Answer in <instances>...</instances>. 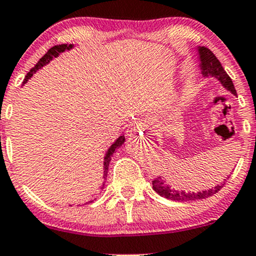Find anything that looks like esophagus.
Returning a JSON list of instances; mask_svg holds the SVG:
<instances>
[{
  "mask_svg": "<svg viewBox=\"0 0 256 256\" xmlns=\"http://www.w3.org/2000/svg\"><path fill=\"white\" fill-rule=\"evenodd\" d=\"M128 137L132 140L134 137H140L143 134V125L140 122H132V124L128 128Z\"/></svg>",
  "mask_w": 256,
  "mask_h": 256,
  "instance_id": "obj_1",
  "label": "esophagus"
}]
</instances>
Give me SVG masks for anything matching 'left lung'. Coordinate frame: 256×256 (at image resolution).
<instances>
[{
	"mask_svg": "<svg viewBox=\"0 0 256 256\" xmlns=\"http://www.w3.org/2000/svg\"><path fill=\"white\" fill-rule=\"evenodd\" d=\"M196 50H198L200 68H201L204 78L216 79L225 90H228V92L232 94V95L236 96L237 92L234 86V83H232L231 78L228 77V73L225 72L224 67H222V64L219 62L218 58H216V55H214L210 49L206 48V46H198ZM226 179H224L222 183L216 185V186L210 188V189H206V190H202V192H183V190H177L176 188H172V185L167 184V180H165V179L158 177L156 179L152 180V189H154L160 196H162V198H165L172 200V201H179V202L195 201V200L207 198H210V196H213L216 192H218L219 190L224 186Z\"/></svg>",
	"mask_w": 256,
	"mask_h": 256,
	"instance_id": "8db88e82",
	"label": "left lung"
}]
</instances>
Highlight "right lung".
<instances>
[{
  "mask_svg": "<svg viewBox=\"0 0 256 256\" xmlns=\"http://www.w3.org/2000/svg\"><path fill=\"white\" fill-rule=\"evenodd\" d=\"M74 48V44H61V46H52V48H50L48 50V52H46L44 56L40 58V61L36 64V66L34 67V68L30 70V72L26 74V77L24 79V82H22V84H26L28 82V79H31L32 76L37 71H40V68H42L43 66H46V64H48L50 61L52 60V58H56L58 55L62 54V52L64 50H72V49ZM125 143V136H120L118 137V140H116V142L112 144L110 148H108V150L104 154V183H106V179H107V173H108V167H110V162L112 160V156H113V154L116 152V150L118 148H120V146H122V144ZM102 186V188H104ZM90 202H94L92 200L91 201L88 202V204H90Z\"/></svg>",
  "mask_w": 256,
  "mask_h": 256,
  "instance_id": "right-lung-1",
  "label": "right lung"
}]
</instances>
